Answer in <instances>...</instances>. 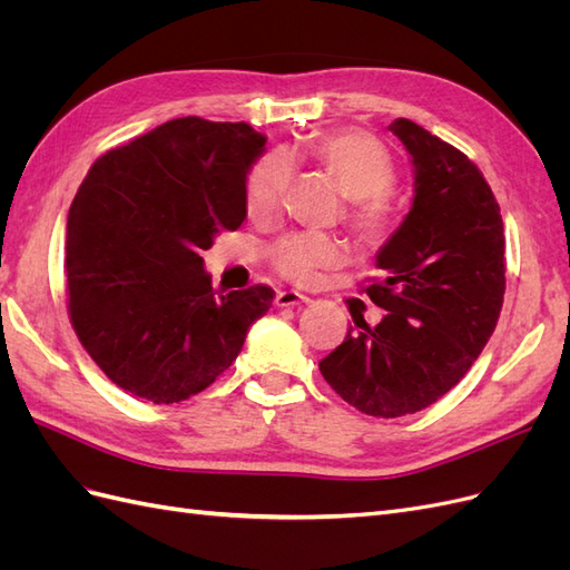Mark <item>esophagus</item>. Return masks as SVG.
<instances>
[{"label": "esophagus", "mask_w": 570, "mask_h": 570, "mask_svg": "<svg viewBox=\"0 0 570 570\" xmlns=\"http://www.w3.org/2000/svg\"><path fill=\"white\" fill-rule=\"evenodd\" d=\"M308 302H312V299L299 295V292H292V289H283V292H278V295H275V306H281V308L306 306Z\"/></svg>", "instance_id": "esophagus-1"}]
</instances>
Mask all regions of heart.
<instances>
[{
  "label": "heart",
  "instance_id": "heart-1",
  "mask_svg": "<svg viewBox=\"0 0 570 570\" xmlns=\"http://www.w3.org/2000/svg\"><path fill=\"white\" fill-rule=\"evenodd\" d=\"M306 157L335 180L340 193L350 197L344 214L347 228L361 245H383L396 226V166L390 149L375 135L344 128L308 140ZM292 180V159L285 149L266 151L245 183V209L249 218L266 220L281 209ZM271 266L295 285H314L321 271L342 262L337 239L323 233H292L268 249Z\"/></svg>",
  "mask_w": 570,
  "mask_h": 570
}]
</instances>
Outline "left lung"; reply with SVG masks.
<instances>
[{"instance_id":"8db88e82","label":"left lung","mask_w":570,"mask_h":570,"mask_svg":"<svg viewBox=\"0 0 570 570\" xmlns=\"http://www.w3.org/2000/svg\"><path fill=\"white\" fill-rule=\"evenodd\" d=\"M390 130L416 168V197L377 254L383 281L361 285L385 318L327 354L318 368L344 402L377 419L435 404L492 337L507 289L504 223L480 168L409 118Z\"/></svg>"}]
</instances>
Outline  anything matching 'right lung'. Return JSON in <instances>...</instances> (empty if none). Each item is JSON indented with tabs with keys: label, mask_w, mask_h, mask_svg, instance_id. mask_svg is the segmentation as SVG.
I'll return each mask as SVG.
<instances>
[{
	"label": "right lung",
	"mask_w": 570,
	"mask_h": 570,
	"mask_svg": "<svg viewBox=\"0 0 570 570\" xmlns=\"http://www.w3.org/2000/svg\"><path fill=\"white\" fill-rule=\"evenodd\" d=\"M264 145L247 124L174 118L101 154L80 183L66 223V308L120 390L189 400L268 312V285L214 289L199 256L243 226L247 170Z\"/></svg>",
	"instance_id": "right-lung-1"
}]
</instances>
